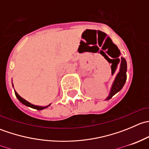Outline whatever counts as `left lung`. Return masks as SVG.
I'll return each mask as SVG.
<instances>
[{
  "label": "left lung",
  "instance_id": "1",
  "mask_svg": "<svg viewBox=\"0 0 149 149\" xmlns=\"http://www.w3.org/2000/svg\"><path fill=\"white\" fill-rule=\"evenodd\" d=\"M118 56H119V55H118ZM108 59H109V58H108ZM115 60H117V61H118V64L119 63V58H117V59ZM118 64H117V65H118ZM126 72H127V63H126L125 59L124 58H123V57H121V61L120 64L119 72L117 73L116 76H115V80H114L113 83L112 84V86H111L110 88L109 95L107 97V98L105 99L104 100H110L115 94L119 92L122 88H123V86L125 84L126 79H127Z\"/></svg>",
  "mask_w": 149,
  "mask_h": 149
}]
</instances>
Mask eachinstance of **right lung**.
Instances as JSON below:
<instances>
[{
	"label": "right lung",
	"instance_id": "add662e5",
	"mask_svg": "<svg viewBox=\"0 0 149 149\" xmlns=\"http://www.w3.org/2000/svg\"><path fill=\"white\" fill-rule=\"evenodd\" d=\"M12 85H13V84L12 83ZM15 91V94H16V97H17L18 100H19V102H20L21 103H22L23 104L26 105V106L27 107H31L33 108V109H37V110H42V109H45V108H47L49 106L50 104L47 105V106H38V105H35V104H33L29 102L28 101H26V100H24V98H22V97H21L20 95H19V94H18L17 92H16V91L14 90Z\"/></svg>",
	"mask_w": 149,
	"mask_h": 149
}]
</instances>
